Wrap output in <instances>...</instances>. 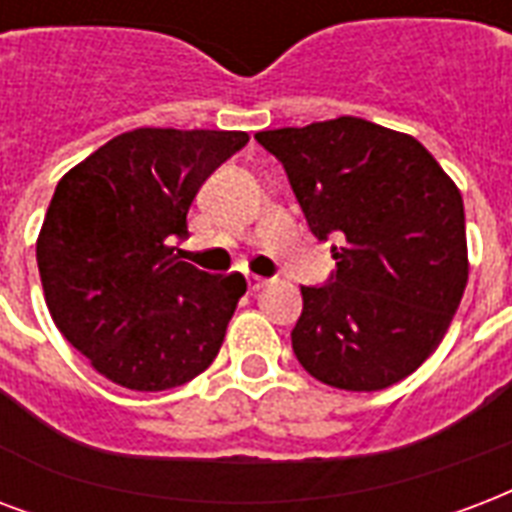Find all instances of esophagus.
<instances>
[{"instance_id":"obj_1","label":"esophagus","mask_w":512,"mask_h":512,"mask_svg":"<svg viewBox=\"0 0 512 512\" xmlns=\"http://www.w3.org/2000/svg\"><path fill=\"white\" fill-rule=\"evenodd\" d=\"M265 284H268V279H265V276H257V273H249V276H247V287H249V292L263 290Z\"/></svg>"}]
</instances>
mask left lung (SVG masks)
<instances>
[{"label":"left lung","mask_w":512,"mask_h":512,"mask_svg":"<svg viewBox=\"0 0 512 512\" xmlns=\"http://www.w3.org/2000/svg\"><path fill=\"white\" fill-rule=\"evenodd\" d=\"M282 161L308 228L335 233V273L300 287L292 351L346 392L403 381L443 341L467 287L459 187L413 136L362 117L260 131Z\"/></svg>","instance_id":"obj_1"}]
</instances>
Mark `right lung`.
I'll use <instances>...</instances> for the list:
<instances>
[{
  "mask_svg": "<svg viewBox=\"0 0 512 512\" xmlns=\"http://www.w3.org/2000/svg\"><path fill=\"white\" fill-rule=\"evenodd\" d=\"M247 131L136 128L109 139L56 185L37 265L56 327L91 368L134 392L193 381L217 357L247 292L174 255L198 187Z\"/></svg>",
  "mask_w": 512,
  "mask_h": 512,
  "instance_id": "add662e5",
  "label": "right lung"
}]
</instances>
